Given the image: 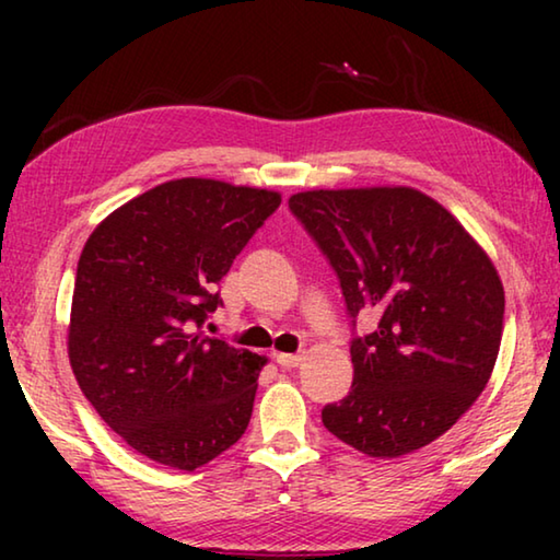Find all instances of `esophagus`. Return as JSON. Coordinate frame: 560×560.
<instances>
[{"label":"esophagus","mask_w":560,"mask_h":560,"mask_svg":"<svg viewBox=\"0 0 560 560\" xmlns=\"http://www.w3.org/2000/svg\"><path fill=\"white\" fill-rule=\"evenodd\" d=\"M273 358H277V363L281 368H299L303 360V355H299V353H277Z\"/></svg>","instance_id":"34e87169"}]
</instances>
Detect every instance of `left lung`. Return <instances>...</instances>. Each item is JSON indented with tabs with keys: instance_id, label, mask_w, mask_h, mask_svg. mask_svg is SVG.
<instances>
[{
	"instance_id": "1",
	"label": "left lung",
	"mask_w": 560,
	"mask_h": 560,
	"mask_svg": "<svg viewBox=\"0 0 560 560\" xmlns=\"http://www.w3.org/2000/svg\"><path fill=\"white\" fill-rule=\"evenodd\" d=\"M291 212L336 269L353 338V387L326 405L340 442L395 459L442 438L477 402L504 330V287L481 244L430 195L405 185L306 189Z\"/></svg>"
}]
</instances>
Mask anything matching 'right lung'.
Segmentation results:
<instances>
[{
	"label": "right lung",
	"instance_id": "1",
	"mask_svg": "<svg viewBox=\"0 0 560 560\" xmlns=\"http://www.w3.org/2000/svg\"><path fill=\"white\" fill-rule=\"evenodd\" d=\"M281 205L273 189L167 179L83 246L66 348L81 393L132 450L195 471L249 424L267 355L207 338L214 283Z\"/></svg>",
	"mask_w": 560,
	"mask_h": 560
}]
</instances>
